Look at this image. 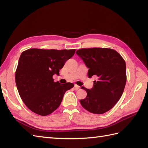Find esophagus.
<instances>
[{"instance_id": "obj_1", "label": "esophagus", "mask_w": 148, "mask_h": 148, "mask_svg": "<svg viewBox=\"0 0 148 148\" xmlns=\"http://www.w3.org/2000/svg\"><path fill=\"white\" fill-rule=\"evenodd\" d=\"M74 88H75V90H78V89H79L80 88V87L79 86H78L77 84H75L74 85Z\"/></svg>"}]
</instances>
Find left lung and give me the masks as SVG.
<instances>
[{"mask_svg":"<svg viewBox=\"0 0 148 148\" xmlns=\"http://www.w3.org/2000/svg\"><path fill=\"white\" fill-rule=\"evenodd\" d=\"M89 68L88 77H97L94 86L88 89L83 107L89 112L102 114L110 110L120 99L127 82L126 64L120 53L109 48H83L77 51Z\"/></svg>","mask_w":148,"mask_h":148,"instance_id":"1","label":"left lung"}]
</instances>
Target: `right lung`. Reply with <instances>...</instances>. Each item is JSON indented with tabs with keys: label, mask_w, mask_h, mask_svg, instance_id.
<instances>
[{
	"label": "right lung",
	"mask_w": 148,
	"mask_h": 148,
	"mask_svg": "<svg viewBox=\"0 0 148 148\" xmlns=\"http://www.w3.org/2000/svg\"><path fill=\"white\" fill-rule=\"evenodd\" d=\"M75 49H29L21 53L15 72V82L22 101L34 113L46 116L61 104L65 92L72 88L71 83L54 82L53 75H59Z\"/></svg>",
	"instance_id": "add662e5"
}]
</instances>
